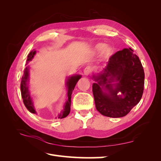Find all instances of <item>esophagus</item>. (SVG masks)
<instances>
[{
	"label": "esophagus",
	"instance_id": "34e87169",
	"mask_svg": "<svg viewBox=\"0 0 161 161\" xmlns=\"http://www.w3.org/2000/svg\"><path fill=\"white\" fill-rule=\"evenodd\" d=\"M91 72V69L90 66H86L84 69V75L85 76H89Z\"/></svg>",
	"mask_w": 161,
	"mask_h": 161
}]
</instances>
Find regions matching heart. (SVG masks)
Segmentation results:
<instances>
[{"instance_id": "b5f03b06", "label": "heart", "mask_w": 161, "mask_h": 161, "mask_svg": "<svg viewBox=\"0 0 161 161\" xmlns=\"http://www.w3.org/2000/svg\"><path fill=\"white\" fill-rule=\"evenodd\" d=\"M94 52L98 53L103 52V58L105 59H108L113 55L114 50L111 46H107L104 43H99L95 46Z\"/></svg>"}]
</instances>
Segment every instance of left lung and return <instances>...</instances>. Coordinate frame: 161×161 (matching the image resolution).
<instances>
[{"label":"left lung","mask_w":161,"mask_h":161,"mask_svg":"<svg viewBox=\"0 0 161 161\" xmlns=\"http://www.w3.org/2000/svg\"><path fill=\"white\" fill-rule=\"evenodd\" d=\"M95 107L103 115L121 118L137 105L143 94L144 72L137 55L129 48L116 52L98 74L92 75Z\"/></svg>","instance_id":"8db88e82"}]
</instances>
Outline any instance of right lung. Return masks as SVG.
<instances>
[{"mask_svg":"<svg viewBox=\"0 0 161 161\" xmlns=\"http://www.w3.org/2000/svg\"><path fill=\"white\" fill-rule=\"evenodd\" d=\"M36 54V50H33L30 53L28 54L27 59V64L30 61L32 60L33 58ZM82 77L80 75H72L71 76H69L67 78L66 82V87L67 89V99L65 102V103L63 106V109L60 111V113L58 115L56 118L62 119L64 118L69 114L70 111V106H71V96L72 91L74 90L75 87L77 83V82ZM29 82H30V67L27 66L25 70H24L23 76L21 78V97L23 99V103L26 107V108L28 111L31 112L32 114H37V111H36L35 107H34V103L33 98L31 95L30 91V87H29Z\"/></svg>","mask_w":161,"mask_h":161,"instance_id":"1","label":"right lung"}]
</instances>
